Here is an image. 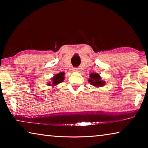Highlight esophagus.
<instances>
[{"label": "esophagus", "instance_id": "34e87169", "mask_svg": "<svg viewBox=\"0 0 148 148\" xmlns=\"http://www.w3.org/2000/svg\"><path fill=\"white\" fill-rule=\"evenodd\" d=\"M79 69L78 68H73V71L74 72H78Z\"/></svg>", "mask_w": 148, "mask_h": 148}]
</instances>
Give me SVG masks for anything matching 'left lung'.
Masks as SVG:
<instances>
[{
  "instance_id": "obj_1",
  "label": "left lung",
  "mask_w": 148,
  "mask_h": 148,
  "mask_svg": "<svg viewBox=\"0 0 148 148\" xmlns=\"http://www.w3.org/2000/svg\"><path fill=\"white\" fill-rule=\"evenodd\" d=\"M89 77L88 82L89 84L96 87H103L105 85V81L102 79V77L99 74L97 73H92L89 75Z\"/></svg>"
}]
</instances>
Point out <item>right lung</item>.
Returning a JSON list of instances; mask_svg holds the SVG:
<instances>
[{
    "label": "right lung",
    "mask_w": 148,
    "mask_h": 148,
    "mask_svg": "<svg viewBox=\"0 0 148 148\" xmlns=\"http://www.w3.org/2000/svg\"><path fill=\"white\" fill-rule=\"evenodd\" d=\"M64 79V72H60L59 74H57L54 75L53 77H51V82L47 83V86H52L55 87L59 84L61 82H62Z\"/></svg>",
    "instance_id": "right-lung-1"
}]
</instances>
